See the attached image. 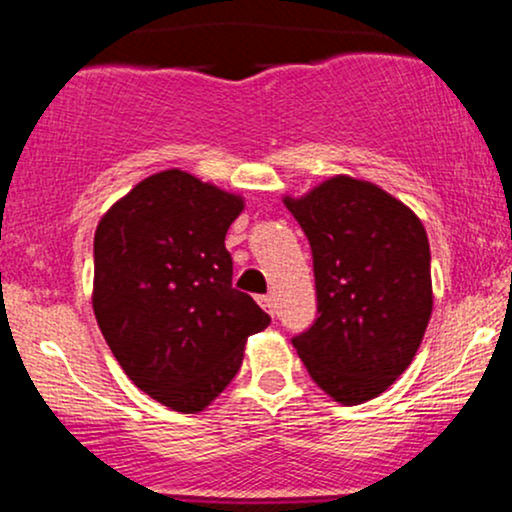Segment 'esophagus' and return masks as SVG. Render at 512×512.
<instances>
[{"label": "esophagus", "instance_id": "34e87169", "mask_svg": "<svg viewBox=\"0 0 512 512\" xmlns=\"http://www.w3.org/2000/svg\"><path fill=\"white\" fill-rule=\"evenodd\" d=\"M260 305L264 310H267L269 315L276 313V298L272 296V293H269V296H260Z\"/></svg>", "mask_w": 512, "mask_h": 512}]
</instances>
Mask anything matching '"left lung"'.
Masks as SVG:
<instances>
[{
  "mask_svg": "<svg viewBox=\"0 0 512 512\" xmlns=\"http://www.w3.org/2000/svg\"><path fill=\"white\" fill-rule=\"evenodd\" d=\"M284 204L308 236L317 291L315 322L291 342L334 402H368L407 370L431 320L424 223L349 175Z\"/></svg>",
  "mask_w": 512,
  "mask_h": 512,
  "instance_id": "8db88e82",
  "label": "left lung"
}]
</instances>
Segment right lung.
<instances>
[{
    "instance_id": "obj_1",
    "label": "right lung",
    "mask_w": 512,
    "mask_h": 512,
    "mask_svg": "<svg viewBox=\"0 0 512 512\" xmlns=\"http://www.w3.org/2000/svg\"><path fill=\"white\" fill-rule=\"evenodd\" d=\"M243 197L163 170L103 216L93 238V313L139 390L197 414L236 378L245 339L269 325L233 289L228 226Z\"/></svg>"
}]
</instances>
